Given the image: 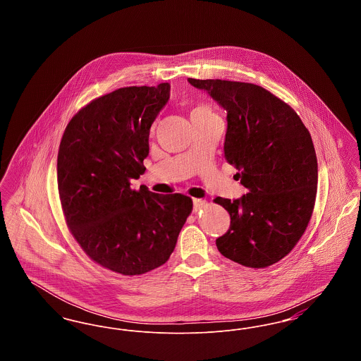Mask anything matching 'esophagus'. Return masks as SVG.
<instances>
[{
  "label": "esophagus",
  "instance_id": "esophagus-1",
  "mask_svg": "<svg viewBox=\"0 0 361 361\" xmlns=\"http://www.w3.org/2000/svg\"><path fill=\"white\" fill-rule=\"evenodd\" d=\"M206 206V202L203 199H193V211H199Z\"/></svg>",
  "mask_w": 361,
  "mask_h": 361
}]
</instances>
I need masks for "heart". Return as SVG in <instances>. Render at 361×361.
<instances>
[{"label": "heart", "mask_w": 361, "mask_h": 361, "mask_svg": "<svg viewBox=\"0 0 361 361\" xmlns=\"http://www.w3.org/2000/svg\"><path fill=\"white\" fill-rule=\"evenodd\" d=\"M192 112H211V108L207 104H197Z\"/></svg>", "instance_id": "heart-1"}]
</instances>
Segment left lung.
Returning <instances> with one entry per match:
<instances>
[{
	"label": "left lung",
	"mask_w": 361,
	"mask_h": 361,
	"mask_svg": "<svg viewBox=\"0 0 361 361\" xmlns=\"http://www.w3.org/2000/svg\"><path fill=\"white\" fill-rule=\"evenodd\" d=\"M188 81L226 109L224 158L247 188L240 199L214 200L231 218L216 247L240 265L269 267L291 252L312 215L318 164L309 130L288 104L261 86Z\"/></svg>",
	"instance_id": "left-lung-1"
}]
</instances>
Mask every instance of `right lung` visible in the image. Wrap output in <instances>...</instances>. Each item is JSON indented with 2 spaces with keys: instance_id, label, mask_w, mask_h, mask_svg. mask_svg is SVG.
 <instances>
[{
  "instance_id": "right-lung-1",
  "label": "right lung",
  "mask_w": 361,
  "mask_h": 361,
  "mask_svg": "<svg viewBox=\"0 0 361 361\" xmlns=\"http://www.w3.org/2000/svg\"><path fill=\"white\" fill-rule=\"evenodd\" d=\"M171 85L127 86L94 99L69 121L58 152V192L70 233L90 259L142 275L164 265L192 199L131 189L149 155L150 127Z\"/></svg>"
}]
</instances>
